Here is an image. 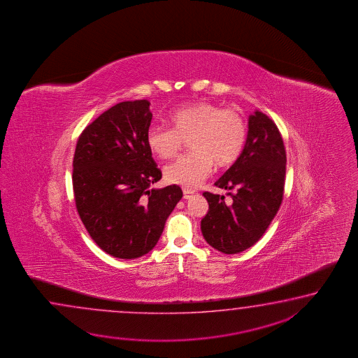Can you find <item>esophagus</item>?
<instances>
[{"label": "esophagus", "instance_id": "34e87169", "mask_svg": "<svg viewBox=\"0 0 358 358\" xmlns=\"http://www.w3.org/2000/svg\"><path fill=\"white\" fill-rule=\"evenodd\" d=\"M182 193H184V198H185V199H189V198L194 194V192L189 189H184L182 190Z\"/></svg>", "mask_w": 358, "mask_h": 358}]
</instances>
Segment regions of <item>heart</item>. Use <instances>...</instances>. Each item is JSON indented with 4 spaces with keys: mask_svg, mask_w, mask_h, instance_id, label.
Masks as SVG:
<instances>
[{
    "mask_svg": "<svg viewBox=\"0 0 358 358\" xmlns=\"http://www.w3.org/2000/svg\"><path fill=\"white\" fill-rule=\"evenodd\" d=\"M171 128L152 125L147 131V145L157 157H176L184 142L193 151L165 169L169 182L194 189L210 176L213 165L227 168L243 150L247 129L243 117L234 110H222L211 102H194L169 115Z\"/></svg>",
    "mask_w": 358,
    "mask_h": 358,
    "instance_id": "heart-1",
    "label": "heart"
}]
</instances>
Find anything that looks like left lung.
I'll use <instances>...</instances> for the list:
<instances>
[{"label": "left lung", "instance_id": "left-lung-1", "mask_svg": "<svg viewBox=\"0 0 358 358\" xmlns=\"http://www.w3.org/2000/svg\"><path fill=\"white\" fill-rule=\"evenodd\" d=\"M287 155L274 122L259 110L248 117L243 151L215 185L233 198L205 192L208 213L201 230L213 248L227 255L245 251L266 231L282 205Z\"/></svg>", "mask_w": 358, "mask_h": 358}]
</instances>
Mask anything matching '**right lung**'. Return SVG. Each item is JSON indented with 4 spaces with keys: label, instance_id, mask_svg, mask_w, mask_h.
<instances>
[{
    "label": "right lung",
    "instance_id": "add662e5",
    "mask_svg": "<svg viewBox=\"0 0 358 358\" xmlns=\"http://www.w3.org/2000/svg\"><path fill=\"white\" fill-rule=\"evenodd\" d=\"M147 99L125 101L90 124L76 143L73 188L78 213L101 250L122 259L145 256L182 199L179 185L152 188L160 169L147 145Z\"/></svg>",
    "mask_w": 358,
    "mask_h": 358
}]
</instances>
